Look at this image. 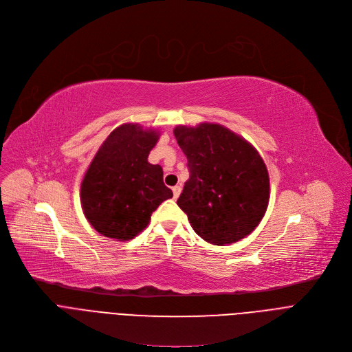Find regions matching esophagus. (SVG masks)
<instances>
[{
  "mask_svg": "<svg viewBox=\"0 0 352 352\" xmlns=\"http://www.w3.org/2000/svg\"><path fill=\"white\" fill-rule=\"evenodd\" d=\"M181 185H175V186H173V194H174V199H177L178 197H179V194H181Z\"/></svg>",
  "mask_w": 352,
  "mask_h": 352,
  "instance_id": "esophagus-1",
  "label": "esophagus"
}]
</instances>
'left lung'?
<instances>
[{
	"mask_svg": "<svg viewBox=\"0 0 352 352\" xmlns=\"http://www.w3.org/2000/svg\"><path fill=\"white\" fill-rule=\"evenodd\" d=\"M174 135L190 170L177 204L192 229L219 246L248 236L269 204V174L259 153L221 124L178 126Z\"/></svg>",
	"mask_w": 352,
	"mask_h": 352,
	"instance_id": "8db88e82",
	"label": "left lung"
}]
</instances>
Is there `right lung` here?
<instances>
[{
	"mask_svg": "<svg viewBox=\"0 0 352 352\" xmlns=\"http://www.w3.org/2000/svg\"><path fill=\"white\" fill-rule=\"evenodd\" d=\"M158 133L123 124L100 146L80 185V202L89 223L102 235L130 241L150 222L161 202L173 198L162 168L148 162Z\"/></svg>",
	"mask_w": 352,
	"mask_h": 352,
	"instance_id": "1",
	"label": "right lung"
}]
</instances>
